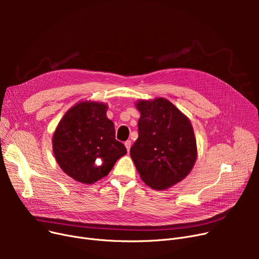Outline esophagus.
Instances as JSON below:
<instances>
[{
    "instance_id": "1",
    "label": "esophagus",
    "mask_w": 259,
    "mask_h": 259,
    "mask_svg": "<svg viewBox=\"0 0 259 259\" xmlns=\"http://www.w3.org/2000/svg\"><path fill=\"white\" fill-rule=\"evenodd\" d=\"M125 146H126V148H127V150L129 151V150H130V148H131V141H127V142H125Z\"/></svg>"
}]
</instances>
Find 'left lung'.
Returning a JSON list of instances; mask_svg holds the SVG:
<instances>
[{
    "instance_id": "1",
    "label": "left lung",
    "mask_w": 259,
    "mask_h": 259,
    "mask_svg": "<svg viewBox=\"0 0 259 259\" xmlns=\"http://www.w3.org/2000/svg\"><path fill=\"white\" fill-rule=\"evenodd\" d=\"M141 112L139 139L130 155L141 179L165 190L191 172L197 157L196 140L189 118L164 98L137 103Z\"/></svg>"
}]
</instances>
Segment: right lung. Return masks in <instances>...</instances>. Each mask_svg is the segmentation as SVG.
Segmentation results:
<instances>
[{"instance_id":"1","label":"right lung","mask_w":259,"mask_h":259,"mask_svg":"<svg viewBox=\"0 0 259 259\" xmlns=\"http://www.w3.org/2000/svg\"><path fill=\"white\" fill-rule=\"evenodd\" d=\"M108 106L79 102L68 110L53 133L52 149L61 169L76 182L93 184L111 171L127 149L115 140Z\"/></svg>"}]
</instances>
